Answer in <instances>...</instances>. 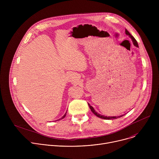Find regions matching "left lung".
I'll return each mask as SVG.
<instances>
[{
	"label": "left lung",
	"instance_id": "left-lung-1",
	"mask_svg": "<svg viewBox=\"0 0 159 159\" xmlns=\"http://www.w3.org/2000/svg\"><path fill=\"white\" fill-rule=\"evenodd\" d=\"M125 33H126V34H127V35H128L129 37H130V38L132 39V41H133V44H134V45L135 47H139V45H138V43H137V40H136L135 39H134V38L128 32V31L127 30H125ZM89 104V107H90V110H91V111L94 113V114L96 116H98V117H99V118H102V119H104V120H113V119H116V118H120V117H121V116H123V115L122 116H111V117H110V116H108V117H107V116H102V115H99V114H98V113L94 110V109L93 108V107H92L91 106H90L89 104Z\"/></svg>",
	"mask_w": 159,
	"mask_h": 159
}]
</instances>
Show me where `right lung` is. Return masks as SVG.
Wrapping results in <instances>:
<instances>
[{
  "mask_svg": "<svg viewBox=\"0 0 159 159\" xmlns=\"http://www.w3.org/2000/svg\"><path fill=\"white\" fill-rule=\"evenodd\" d=\"M66 113H65V114L63 115V117H61L60 119H59L58 120H62V119H63L65 117V116H66Z\"/></svg>",
  "mask_w": 159,
  "mask_h": 159,
  "instance_id": "right-lung-1",
  "label": "right lung"
}]
</instances>
